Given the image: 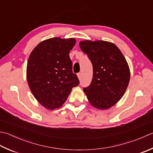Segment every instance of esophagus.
<instances>
[{
	"mask_svg": "<svg viewBox=\"0 0 153 153\" xmlns=\"http://www.w3.org/2000/svg\"><path fill=\"white\" fill-rule=\"evenodd\" d=\"M77 77H78V78L80 79L81 77H82V74H81V73H78V74H77Z\"/></svg>",
	"mask_w": 153,
	"mask_h": 153,
	"instance_id": "obj_1",
	"label": "esophagus"
}]
</instances>
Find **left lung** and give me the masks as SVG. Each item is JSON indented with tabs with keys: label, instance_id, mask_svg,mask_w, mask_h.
<instances>
[{
	"label": "left lung",
	"instance_id": "1",
	"mask_svg": "<svg viewBox=\"0 0 153 153\" xmlns=\"http://www.w3.org/2000/svg\"><path fill=\"white\" fill-rule=\"evenodd\" d=\"M80 48L93 65V78L83 88L93 106L107 109L121 100L130 79L129 68L125 57L114 44L106 41L85 40Z\"/></svg>",
	"mask_w": 153,
	"mask_h": 153
}]
</instances>
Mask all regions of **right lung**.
Returning <instances> with one entry per match:
<instances>
[{
  "label": "right lung",
  "mask_w": 153,
  "mask_h": 153,
  "mask_svg": "<svg viewBox=\"0 0 153 153\" xmlns=\"http://www.w3.org/2000/svg\"><path fill=\"white\" fill-rule=\"evenodd\" d=\"M74 38H52L32 50L27 64V81L35 98L48 109L60 107L79 81L69 56Z\"/></svg>",
  "instance_id": "add662e5"
}]
</instances>
